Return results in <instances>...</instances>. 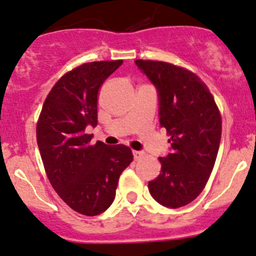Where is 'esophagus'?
Masks as SVG:
<instances>
[{
    "label": "esophagus",
    "instance_id": "1",
    "mask_svg": "<svg viewBox=\"0 0 256 256\" xmlns=\"http://www.w3.org/2000/svg\"><path fill=\"white\" fill-rule=\"evenodd\" d=\"M142 156H144L142 151H133V157H134V160H140Z\"/></svg>",
    "mask_w": 256,
    "mask_h": 256
}]
</instances>
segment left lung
<instances>
[{
	"label": "left lung",
	"mask_w": 256,
	"mask_h": 256,
	"mask_svg": "<svg viewBox=\"0 0 256 256\" xmlns=\"http://www.w3.org/2000/svg\"><path fill=\"white\" fill-rule=\"evenodd\" d=\"M158 96L160 127L170 136V152L160 157L151 196L166 208L196 200L209 179L219 151L221 116L206 86L191 71L169 62L136 60Z\"/></svg>",
	"instance_id": "8db88e82"
}]
</instances>
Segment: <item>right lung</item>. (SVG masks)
I'll list each match as a JSON object with an SVG mask.
<instances>
[{"label":"right lung","mask_w":256,"mask_h":256,"mask_svg":"<svg viewBox=\"0 0 256 256\" xmlns=\"http://www.w3.org/2000/svg\"><path fill=\"white\" fill-rule=\"evenodd\" d=\"M123 60L83 64L54 84L43 104L36 136L48 179L77 213L102 214L116 196L120 175L133 160L124 145L96 142L86 128L98 124V92Z\"/></svg>","instance_id":"right-lung-1"}]
</instances>
